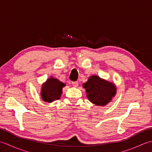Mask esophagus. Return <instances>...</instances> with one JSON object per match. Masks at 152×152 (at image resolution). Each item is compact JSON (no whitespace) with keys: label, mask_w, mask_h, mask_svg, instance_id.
<instances>
[{"label":"esophagus","mask_w":152,"mask_h":152,"mask_svg":"<svg viewBox=\"0 0 152 152\" xmlns=\"http://www.w3.org/2000/svg\"><path fill=\"white\" fill-rule=\"evenodd\" d=\"M72 86H74V87H75V88H76V87H77V86H78V82H72Z\"/></svg>","instance_id":"obj_1"}]
</instances>
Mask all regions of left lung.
Returning a JSON list of instances; mask_svg holds the SVG:
<instances>
[{"instance_id":"8db88e82","label":"left lung","mask_w":152,"mask_h":152,"mask_svg":"<svg viewBox=\"0 0 152 152\" xmlns=\"http://www.w3.org/2000/svg\"><path fill=\"white\" fill-rule=\"evenodd\" d=\"M83 87L86 89L88 99L97 106L107 104L116 93L115 86L112 83L100 78L97 76L89 78Z\"/></svg>"}]
</instances>
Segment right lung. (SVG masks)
Instances as JSON below:
<instances>
[{"label":"right lung","instance_id":"obj_1","mask_svg":"<svg viewBox=\"0 0 152 152\" xmlns=\"http://www.w3.org/2000/svg\"><path fill=\"white\" fill-rule=\"evenodd\" d=\"M65 86L64 83L57 79H48L42 88L41 96L45 102H51L59 99L62 93V89Z\"/></svg>","mask_w":152,"mask_h":152}]
</instances>
